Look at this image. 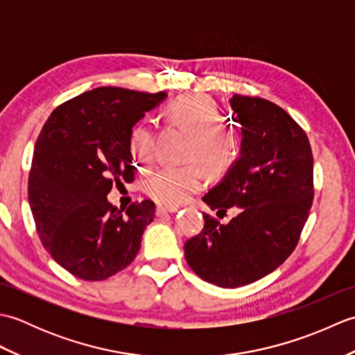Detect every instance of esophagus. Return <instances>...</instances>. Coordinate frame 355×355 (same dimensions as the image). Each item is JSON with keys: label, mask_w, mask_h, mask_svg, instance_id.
<instances>
[{"label": "esophagus", "mask_w": 355, "mask_h": 355, "mask_svg": "<svg viewBox=\"0 0 355 355\" xmlns=\"http://www.w3.org/2000/svg\"><path fill=\"white\" fill-rule=\"evenodd\" d=\"M177 212V207L172 206H157V215H164V214H173Z\"/></svg>", "instance_id": "34e87169"}]
</instances>
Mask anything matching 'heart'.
<instances>
[{
    "label": "heart",
    "instance_id": "1",
    "mask_svg": "<svg viewBox=\"0 0 355 355\" xmlns=\"http://www.w3.org/2000/svg\"><path fill=\"white\" fill-rule=\"evenodd\" d=\"M169 122L191 135L189 160L201 162L210 175L218 177L235 160L236 140L221 126L220 110L206 96H186L166 107ZM131 154L140 168L154 162V131L148 123H137L131 132ZM169 166L158 171L146 183V193L163 206H178L197 193L205 183V172L197 163Z\"/></svg>",
    "mask_w": 355,
    "mask_h": 355
}]
</instances>
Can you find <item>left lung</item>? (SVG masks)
Segmentation results:
<instances>
[{"instance_id": "obj_1", "label": "left lung", "mask_w": 355, "mask_h": 355, "mask_svg": "<svg viewBox=\"0 0 355 355\" xmlns=\"http://www.w3.org/2000/svg\"><path fill=\"white\" fill-rule=\"evenodd\" d=\"M230 107L243 126L239 157L202 201L223 214L236 206L239 214L227 224L205 214V227L184 244L189 267L223 288L248 285L281 266L314 198L310 140L296 120L261 97L235 94Z\"/></svg>"}]
</instances>
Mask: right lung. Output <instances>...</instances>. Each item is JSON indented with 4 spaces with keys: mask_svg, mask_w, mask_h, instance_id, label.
<instances>
[{
    "mask_svg": "<svg viewBox=\"0 0 355 355\" xmlns=\"http://www.w3.org/2000/svg\"><path fill=\"white\" fill-rule=\"evenodd\" d=\"M101 87L51 112L36 140L28 202L37 235L59 266L84 281H103L126 268L154 220L150 200L117 209L112 184L134 180L132 126L166 99Z\"/></svg>",
    "mask_w": 355,
    "mask_h": 355,
    "instance_id": "right-lung-1",
    "label": "right lung"
}]
</instances>
